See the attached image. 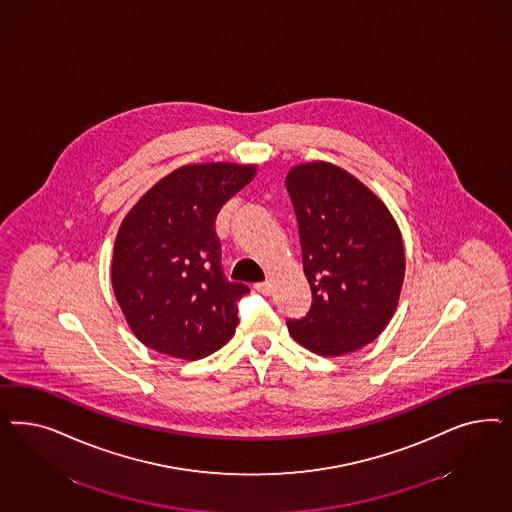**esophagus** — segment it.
I'll return each instance as SVG.
<instances>
[{
  "mask_svg": "<svg viewBox=\"0 0 512 512\" xmlns=\"http://www.w3.org/2000/svg\"><path fill=\"white\" fill-rule=\"evenodd\" d=\"M254 288H256L258 292H262V294H265V296H267V294H271V282L269 281L258 282V284L254 286Z\"/></svg>",
  "mask_w": 512,
  "mask_h": 512,
  "instance_id": "obj_1",
  "label": "esophagus"
}]
</instances>
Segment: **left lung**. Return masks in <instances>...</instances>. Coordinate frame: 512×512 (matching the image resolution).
I'll list each match as a JSON object with an SVG mask.
<instances>
[{
	"label": "left lung",
	"instance_id": "obj_1",
	"mask_svg": "<svg viewBox=\"0 0 512 512\" xmlns=\"http://www.w3.org/2000/svg\"><path fill=\"white\" fill-rule=\"evenodd\" d=\"M286 190L313 294L309 313L288 320V331L318 356L356 352L396 313L405 281L396 218L371 188L330 162L294 165Z\"/></svg>",
	"mask_w": 512,
	"mask_h": 512
}]
</instances>
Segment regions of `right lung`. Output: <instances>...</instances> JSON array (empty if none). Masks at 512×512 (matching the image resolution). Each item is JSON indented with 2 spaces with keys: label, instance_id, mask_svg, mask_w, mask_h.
Here are the masks:
<instances>
[{
  "label": "right lung",
  "instance_id": "right-lung-1",
  "mask_svg": "<svg viewBox=\"0 0 512 512\" xmlns=\"http://www.w3.org/2000/svg\"><path fill=\"white\" fill-rule=\"evenodd\" d=\"M256 173V164L182 165L124 216L111 281L120 311L145 347L201 360L233 337L235 303L248 286L224 279L215 220Z\"/></svg>",
  "mask_w": 512,
  "mask_h": 512
}]
</instances>
